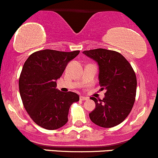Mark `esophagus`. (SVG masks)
<instances>
[{
  "instance_id": "34e87169",
  "label": "esophagus",
  "mask_w": 158,
  "mask_h": 158,
  "mask_svg": "<svg viewBox=\"0 0 158 158\" xmlns=\"http://www.w3.org/2000/svg\"><path fill=\"white\" fill-rule=\"evenodd\" d=\"M79 99H80V100L84 101V100H88V99H89V98L87 97H84V96H80V97H79Z\"/></svg>"
}]
</instances>
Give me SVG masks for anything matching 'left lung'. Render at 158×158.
I'll use <instances>...</instances> for the list:
<instances>
[{
  "label": "left lung",
  "mask_w": 158,
  "mask_h": 158,
  "mask_svg": "<svg viewBox=\"0 0 158 158\" xmlns=\"http://www.w3.org/2000/svg\"><path fill=\"white\" fill-rule=\"evenodd\" d=\"M83 54L97 63L101 90H106L105 97L94 101L96 107L89 114L94 124L111 128L128 117L134 106L137 79L133 68L118 52L106 49L85 50Z\"/></svg>",
  "instance_id": "left-lung-1"
}]
</instances>
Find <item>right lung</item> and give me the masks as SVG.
<instances>
[{
    "instance_id": "1",
    "label": "right lung",
    "mask_w": 158,
    "mask_h": 158,
    "mask_svg": "<svg viewBox=\"0 0 158 158\" xmlns=\"http://www.w3.org/2000/svg\"><path fill=\"white\" fill-rule=\"evenodd\" d=\"M79 53V50H40L31 54L23 64L19 78L20 95L32 120L45 129L64 126L70 105L79 100L77 94L56 88L57 79Z\"/></svg>"
}]
</instances>
